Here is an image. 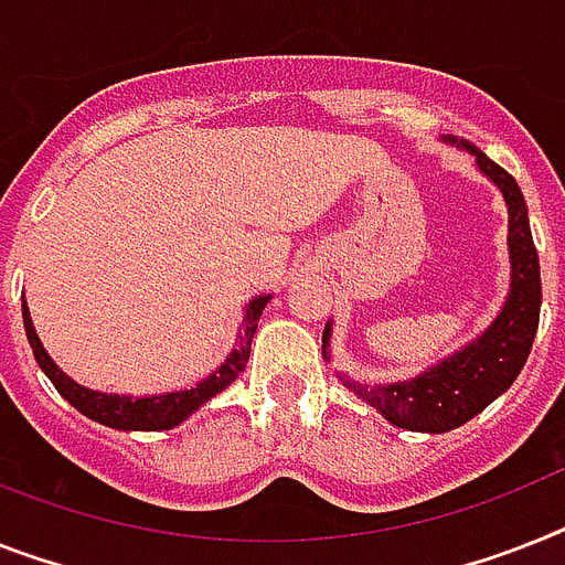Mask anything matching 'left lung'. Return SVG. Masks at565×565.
Wrapping results in <instances>:
<instances>
[{
	"label": "left lung",
	"mask_w": 565,
	"mask_h": 565,
	"mask_svg": "<svg viewBox=\"0 0 565 565\" xmlns=\"http://www.w3.org/2000/svg\"><path fill=\"white\" fill-rule=\"evenodd\" d=\"M441 141L454 143L477 158L484 179H491L505 199L508 207V263H511V286L500 315L479 338L456 349L445 361L433 363L416 377L395 384H361L338 372V381L347 390L375 407L390 424L413 433H447L479 416L491 401L500 398L514 384L520 370L529 361L531 343L540 323V259L531 239L529 207L516 188V181L493 164L482 149L459 141L456 135H441ZM332 320L323 329V358L329 355Z\"/></svg>",
	"instance_id": "obj_1"
}]
</instances>
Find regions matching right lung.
I'll return each mask as SVG.
<instances>
[{
	"label": "right lung",
	"mask_w": 565,
	"mask_h": 565,
	"mask_svg": "<svg viewBox=\"0 0 565 565\" xmlns=\"http://www.w3.org/2000/svg\"><path fill=\"white\" fill-rule=\"evenodd\" d=\"M271 300V294H259L245 306V317H242L239 334H236V347L231 349V355L225 358V363L218 366L216 372H210L204 381H199L190 390H175V393H158V395H118V393H97V390H88V386L77 384L74 377L65 375L57 363L51 361V355L45 352V347L40 343V334L34 329V320H31V311H28L25 300H22V323H25L28 343L34 349V358L40 363V370L49 375V381L54 384L60 395H63L74 409H81L83 416L92 418V422H100L111 430H170V427H179L181 422H188L195 409L207 404L213 395H218L222 390L236 381L245 370V363L250 358V340L256 334V323L263 317V309Z\"/></svg>",
	"instance_id": "obj_1"
}]
</instances>
